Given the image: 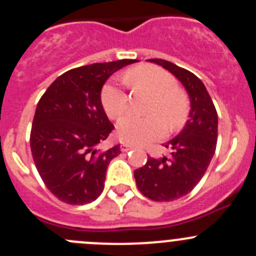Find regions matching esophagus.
Instances as JSON below:
<instances>
[{"label": "esophagus", "mask_w": 256, "mask_h": 256, "mask_svg": "<svg viewBox=\"0 0 256 256\" xmlns=\"http://www.w3.org/2000/svg\"><path fill=\"white\" fill-rule=\"evenodd\" d=\"M131 148H134L131 145H128V144H122L121 145V151H124V152H128V151H130Z\"/></svg>", "instance_id": "obj_1"}]
</instances>
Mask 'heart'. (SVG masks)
Wrapping results in <instances>:
<instances>
[{
  "label": "heart",
  "mask_w": 256,
  "mask_h": 256,
  "mask_svg": "<svg viewBox=\"0 0 256 256\" xmlns=\"http://www.w3.org/2000/svg\"><path fill=\"white\" fill-rule=\"evenodd\" d=\"M124 80L134 90L151 96L146 118L125 116L118 121V134L125 142L144 145L162 138L166 128L174 132L182 128L188 115V98L176 86L171 74L154 65H138L130 68ZM101 102L106 115L118 120L128 108V98L118 86L108 84L102 88Z\"/></svg>",
  "instance_id": "1"
}]
</instances>
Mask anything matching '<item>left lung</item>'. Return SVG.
<instances>
[{
  "instance_id": "8db88e82",
  "label": "left lung",
  "mask_w": 256,
  "mask_h": 256,
  "mask_svg": "<svg viewBox=\"0 0 256 256\" xmlns=\"http://www.w3.org/2000/svg\"><path fill=\"white\" fill-rule=\"evenodd\" d=\"M180 80L188 91L191 110L185 128L165 145L170 155L148 156L145 165L134 171L144 196L154 202H172L188 194L199 184L215 154L218 112L206 88L198 76L172 62L150 58Z\"/></svg>"
}]
</instances>
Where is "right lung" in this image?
Masks as SVG:
<instances>
[{
	"label": "right lung",
	"instance_id": "obj_1",
	"mask_svg": "<svg viewBox=\"0 0 256 256\" xmlns=\"http://www.w3.org/2000/svg\"><path fill=\"white\" fill-rule=\"evenodd\" d=\"M138 60L81 66L62 74L37 104L30 146L42 181L62 202L84 205L101 195L108 166L120 145H98L115 128L108 121L101 88L115 71Z\"/></svg>",
	"mask_w": 256,
	"mask_h": 256
}]
</instances>
